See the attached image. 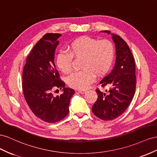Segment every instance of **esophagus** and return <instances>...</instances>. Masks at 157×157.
I'll return each instance as SVG.
<instances>
[{
    "instance_id": "1",
    "label": "esophagus",
    "mask_w": 157,
    "mask_h": 157,
    "mask_svg": "<svg viewBox=\"0 0 157 157\" xmlns=\"http://www.w3.org/2000/svg\"><path fill=\"white\" fill-rule=\"evenodd\" d=\"M77 91L79 92V93H81V94H84L86 92V90H77Z\"/></svg>"
}]
</instances>
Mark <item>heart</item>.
<instances>
[{
    "mask_svg": "<svg viewBox=\"0 0 157 157\" xmlns=\"http://www.w3.org/2000/svg\"><path fill=\"white\" fill-rule=\"evenodd\" d=\"M68 52H60L56 64L62 72L68 74L72 69L73 58L79 59L81 71L70 75L67 82L71 87L83 90L93 83L95 75L100 77L106 74L113 66L116 49L109 40H99L83 36L73 40L68 46Z\"/></svg>",
    "mask_w": 157,
    "mask_h": 157,
    "instance_id": "1",
    "label": "heart"
}]
</instances>
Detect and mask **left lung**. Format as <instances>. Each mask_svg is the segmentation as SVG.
<instances>
[{"mask_svg":"<svg viewBox=\"0 0 157 157\" xmlns=\"http://www.w3.org/2000/svg\"><path fill=\"white\" fill-rule=\"evenodd\" d=\"M102 32L110 33V31ZM113 35L116 47V62L111 72L100 82L102 87L109 86L106 93L97 89V101L92 107L93 114L103 120H112L122 115L133 99L136 87L135 60L122 38Z\"/></svg>","mask_w":157,"mask_h":157,"instance_id":"8db88e82","label":"left lung"}]
</instances>
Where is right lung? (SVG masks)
I'll use <instances>...</instances> for the list:
<instances>
[{
    "instance_id": "add662e5",
    "label": "right lung",
    "mask_w": 157,
    "mask_h": 157,
    "mask_svg": "<svg viewBox=\"0 0 157 157\" xmlns=\"http://www.w3.org/2000/svg\"><path fill=\"white\" fill-rule=\"evenodd\" d=\"M62 35L47 33L35 44L28 56L22 74V89L25 99L33 113L48 123H55L69 113L74 89L65 87L56 69L55 53ZM63 89V93L55 96L54 88Z\"/></svg>"
}]
</instances>
